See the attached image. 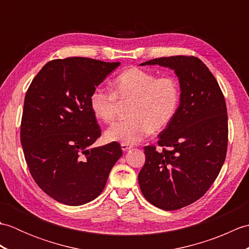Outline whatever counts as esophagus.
<instances>
[{
	"label": "esophagus",
	"mask_w": 249,
	"mask_h": 249,
	"mask_svg": "<svg viewBox=\"0 0 249 249\" xmlns=\"http://www.w3.org/2000/svg\"><path fill=\"white\" fill-rule=\"evenodd\" d=\"M121 146H122V150H123L124 152H126V151H128V150H130V149H131V147H133V146H131V145H128V144H125V143H122V144H121Z\"/></svg>",
	"instance_id": "esophagus-1"
}]
</instances>
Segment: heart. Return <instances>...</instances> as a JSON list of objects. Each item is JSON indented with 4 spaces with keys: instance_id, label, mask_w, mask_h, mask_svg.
<instances>
[{
    "instance_id": "1",
    "label": "heart",
    "mask_w": 249,
    "mask_h": 249,
    "mask_svg": "<svg viewBox=\"0 0 249 249\" xmlns=\"http://www.w3.org/2000/svg\"><path fill=\"white\" fill-rule=\"evenodd\" d=\"M113 92L97 87L89 95L93 114L105 123L116 119L120 103H131L130 119L111 125L106 138L136 144L171 123L181 102V87L176 77L158 76L140 67H130L113 80Z\"/></svg>"
}]
</instances>
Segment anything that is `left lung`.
I'll list each match as a JSON object with an SVG mask.
<instances>
[{
    "mask_svg": "<svg viewBox=\"0 0 249 249\" xmlns=\"http://www.w3.org/2000/svg\"><path fill=\"white\" fill-rule=\"evenodd\" d=\"M140 65L174 71L181 102L157 143L144 146L138 181L144 198L165 211L192 204L208 192L224 165L228 146V114L213 73L193 55L158 57Z\"/></svg>",
    "mask_w": 249,
    "mask_h": 249,
    "instance_id": "obj_1",
    "label": "left lung"
}]
</instances>
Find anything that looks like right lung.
I'll return each instance as SVG.
<instances>
[{
  "label": "right lung",
  "instance_id": "add662e5",
  "mask_svg": "<svg viewBox=\"0 0 249 249\" xmlns=\"http://www.w3.org/2000/svg\"><path fill=\"white\" fill-rule=\"evenodd\" d=\"M120 62L52 60L26 91L20 140L32 178L51 198L82 205L100 195L123 154L118 142L91 147L102 135L89 95Z\"/></svg>",
  "mask_w": 249,
  "mask_h": 249
}]
</instances>
